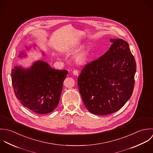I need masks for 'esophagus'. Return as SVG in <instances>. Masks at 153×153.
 <instances>
[{"label": "esophagus", "mask_w": 153, "mask_h": 153, "mask_svg": "<svg viewBox=\"0 0 153 153\" xmlns=\"http://www.w3.org/2000/svg\"><path fill=\"white\" fill-rule=\"evenodd\" d=\"M73 74L75 76H78L79 75V71L77 70H74L73 71Z\"/></svg>", "instance_id": "34e87169"}]
</instances>
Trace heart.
Masks as SVG:
<instances>
[{
  "label": "heart",
  "instance_id": "heart-1",
  "mask_svg": "<svg viewBox=\"0 0 153 153\" xmlns=\"http://www.w3.org/2000/svg\"><path fill=\"white\" fill-rule=\"evenodd\" d=\"M88 54H89V48L87 47H83L80 50H79L78 53L76 54L75 56L76 61L79 63L83 62L87 59Z\"/></svg>",
  "mask_w": 153,
  "mask_h": 153
}]
</instances>
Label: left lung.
Wrapping results in <instances>:
<instances>
[{
    "instance_id": "1",
    "label": "left lung",
    "mask_w": 153,
    "mask_h": 153,
    "mask_svg": "<svg viewBox=\"0 0 153 153\" xmlns=\"http://www.w3.org/2000/svg\"><path fill=\"white\" fill-rule=\"evenodd\" d=\"M110 41V49L86 64L77 80L86 108L97 115L111 114L121 109L134 88L136 62L128 44L121 39Z\"/></svg>"
}]
</instances>
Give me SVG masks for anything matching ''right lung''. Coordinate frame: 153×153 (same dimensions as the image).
I'll list each match as a JSON object with an SVG mask.
<instances>
[{"mask_svg": "<svg viewBox=\"0 0 153 153\" xmlns=\"http://www.w3.org/2000/svg\"><path fill=\"white\" fill-rule=\"evenodd\" d=\"M23 56L22 53L19 55ZM67 74V70L53 69L42 61L35 62L28 69L15 66L11 72L15 94L24 106L35 113H50L59 103Z\"/></svg>", "mask_w": 153, "mask_h": 153, "instance_id": "1", "label": "right lung"}]
</instances>
